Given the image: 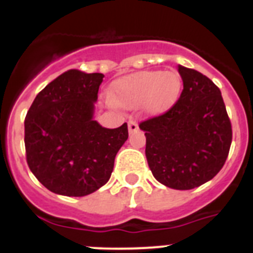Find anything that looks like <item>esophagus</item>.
Returning a JSON list of instances; mask_svg holds the SVG:
<instances>
[{"instance_id": "1", "label": "esophagus", "mask_w": 253, "mask_h": 253, "mask_svg": "<svg viewBox=\"0 0 253 253\" xmlns=\"http://www.w3.org/2000/svg\"><path fill=\"white\" fill-rule=\"evenodd\" d=\"M128 128H129V133H134V131H137L138 123L135 122V120H129Z\"/></svg>"}]
</instances>
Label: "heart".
I'll list each match as a JSON object with an SVG mask.
<instances>
[{"mask_svg":"<svg viewBox=\"0 0 253 253\" xmlns=\"http://www.w3.org/2000/svg\"><path fill=\"white\" fill-rule=\"evenodd\" d=\"M178 90L180 80L176 73L162 71L140 72L116 81L111 100L126 109L143 104L148 113H160L176 99Z\"/></svg>","mask_w":253,"mask_h":253,"instance_id":"heart-1","label":"heart"}]
</instances>
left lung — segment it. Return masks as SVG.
<instances>
[{
	"label": "left lung",
	"instance_id": "8db88e82",
	"mask_svg": "<svg viewBox=\"0 0 253 253\" xmlns=\"http://www.w3.org/2000/svg\"><path fill=\"white\" fill-rule=\"evenodd\" d=\"M184 88L166 113L139 124L146 157L156 180L176 190L205 184L224 166L232 124L222 93L210 78L178 66Z\"/></svg>",
	"mask_w": 253,
	"mask_h": 253
}]
</instances>
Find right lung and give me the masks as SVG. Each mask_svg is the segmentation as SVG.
<instances>
[{"mask_svg": "<svg viewBox=\"0 0 253 253\" xmlns=\"http://www.w3.org/2000/svg\"><path fill=\"white\" fill-rule=\"evenodd\" d=\"M102 78L69 69L38 93L26 114V162L51 193L84 196L104 186L128 139L126 123L107 129L93 120Z\"/></svg>", "mask_w": 253, "mask_h": 253, "instance_id": "obj_1", "label": "right lung"}]
</instances>
